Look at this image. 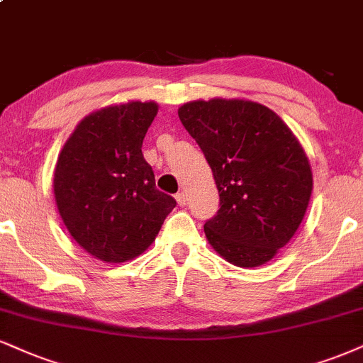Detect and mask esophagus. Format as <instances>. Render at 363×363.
I'll return each mask as SVG.
<instances>
[{"label":"esophagus","mask_w":363,"mask_h":363,"mask_svg":"<svg viewBox=\"0 0 363 363\" xmlns=\"http://www.w3.org/2000/svg\"><path fill=\"white\" fill-rule=\"evenodd\" d=\"M176 201L179 203V206H184L186 201H187V196H186L184 191H179V193L176 194Z\"/></svg>","instance_id":"34e87169"}]
</instances>
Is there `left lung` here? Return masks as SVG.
I'll return each mask as SVG.
<instances>
[{
  "mask_svg": "<svg viewBox=\"0 0 363 363\" xmlns=\"http://www.w3.org/2000/svg\"><path fill=\"white\" fill-rule=\"evenodd\" d=\"M179 120L213 170L220 209L204 223L230 264L259 267L294 237L313 191L298 138L267 106L215 98L179 108Z\"/></svg>",
  "mask_w": 363,
  "mask_h": 363,
  "instance_id": "1",
  "label": "left lung"
}]
</instances>
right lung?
<instances>
[{"instance_id": "add662e5", "label": "right lung", "mask_w": 363, "mask_h": 363, "mask_svg": "<svg viewBox=\"0 0 363 363\" xmlns=\"http://www.w3.org/2000/svg\"><path fill=\"white\" fill-rule=\"evenodd\" d=\"M159 111L130 101L87 115L60 152L57 209L71 237L103 262L132 260L152 245L176 199L155 187L142 143Z\"/></svg>"}]
</instances>
